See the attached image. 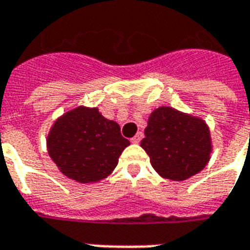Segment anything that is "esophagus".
<instances>
[{
	"label": "esophagus",
	"instance_id": "obj_1",
	"mask_svg": "<svg viewBox=\"0 0 250 250\" xmlns=\"http://www.w3.org/2000/svg\"><path fill=\"white\" fill-rule=\"evenodd\" d=\"M142 138H144V133H141V132H138L136 134V136L133 137L132 138V142L133 144H140L141 142V140H142Z\"/></svg>",
	"mask_w": 250,
	"mask_h": 250
}]
</instances>
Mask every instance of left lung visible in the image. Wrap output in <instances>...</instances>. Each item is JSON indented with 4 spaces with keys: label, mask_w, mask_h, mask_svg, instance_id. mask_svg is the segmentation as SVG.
Wrapping results in <instances>:
<instances>
[{
    "label": "left lung",
    "mask_w": 250,
    "mask_h": 250,
    "mask_svg": "<svg viewBox=\"0 0 250 250\" xmlns=\"http://www.w3.org/2000/svg\"><path fill=\"white\" fill-rule=\"evenodd\" d=\"M141 146L154 170L171 181H185L202 171L212 151L207 124L170 106L150 114Z\"/></svg>",
    "instance_id": "obj_1"
}]
</instances>
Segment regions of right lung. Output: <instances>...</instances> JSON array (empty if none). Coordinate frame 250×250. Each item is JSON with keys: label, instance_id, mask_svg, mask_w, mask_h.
Segmentation results:
<instances>
[{"label": "right lung", "instance_id": "right-lung-1", "mask_svg": "<svg viewBox=\"0 0 250 250\" xmlns=\"http://www.w3.org/2000/svg\"><path fill=\"white\" fill-rule=\"evenodd\" d=\"M129 144L117 123L85 106L58 118L47 136L48 155L62 174L79 183L106 178Z\"/></svg>", "mask_w": 250, "mask_h": 250}]
</instances>
